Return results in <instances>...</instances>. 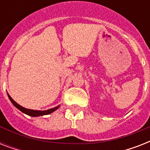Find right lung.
<instances>
[{"label": "right lung", "instance_id": "obj_1", "mask_svg": "<svg viewBox=\"0 0 150 150\" xmlns=\"http://www.w3.org/2000/svg\"><path fill=\"white\" fill-rule=\"evenodd\" d=\"M8 97L10 99L11 102L12 103L13 105L15 106V107H17L18 109L21 110L22 112H23L24 114H27V115H29V116L32 117H38V116H43V115H47V114H51L52 112H54V110H56L58 107H54V108H52V109H49L47 110H44V111H40V110H29V109H26V108H25V107H22V106H20L19 104H18L17 103L15 102L14 100H12V98L8 94Z\"/></svg>", "mask_w": 150, "mask_h": 150}]
</instances>
